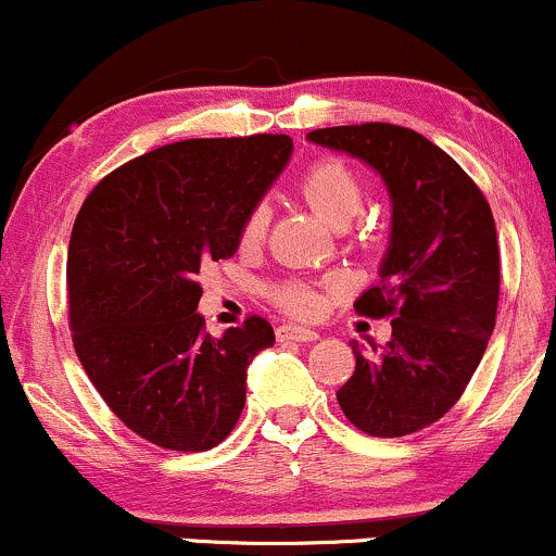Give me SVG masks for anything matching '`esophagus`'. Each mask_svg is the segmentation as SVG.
Here are the masks:
<instances>
[{
    "instance_id": "esophagus-1",
    "label": "esophagus",
    "mask_w": 556,
    "mask_h": 556,
    "mask_svg": "<svg viewBox=\"0 0 556 556\" xmlns=\"http://www.w3.org/2000/svg\"><path fill=\"white\" fill-rule=\"evenodd\" d=\"M318 331L316 329H308V327H298V324H285V327L277 329V340L279 342H316L318 340Z\"/></svg>"
}]
</instances>
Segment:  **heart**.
<instances>
[{
    "label": "heart",
    "instance_id": "heart-1",
    "mask_svg": "<svg viewBox=\"0 0 556 556\" xmlns=\"http://www.w3.org/2000/svg\"><path fill=\"white\" fill-rule=\"evenodd\" d=\"M300 195L329 227L342 229L361 214L363 203H366V182L342 159H321L300 177ZM266 225H269V208L258 203L242 225V242L245 245L258 242L264 238ZM274 300L290 314L314 316L321 305V290L303 282H287L274 290Z\"/></svg>",
    "mask_w": 556,
    "mask_h": 556
}]
</instances>
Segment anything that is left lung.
Here are the masks:
<instances>
[{
  "mask_svg": "<svg viewBox=\"0 0 556 556\" xmlns=\"http://www.w3.org/2000/svg\"><path fill=\"white\" fill-rule=\"evenodd\" d=\"M384 180L392 232L381 285L355 300L363 316H392L384 353L363 355L337 392L342 413L371 437H405L460 400L483 358L500 303V242L478 185L439 146L389 123L308 132Z\"/></svg>",
  "mask_w": 556,
  "mask_h": 556,
  "instance_id": "left-lung-1",
  "label": "left lung"
}]
</instances>
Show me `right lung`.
<instances>
[{
	"instance_id": "add662e5",
	"label": "right lung",
	"mask_w": 556,
	"mask_h": 556,
	"mask_svg": "<svg viewBox=\"0 0 556 556\" xmlns=\"http://www.w3.org/2000/svg\"><path fill=\"white\" fill-rule=\"evenodd\" d=\"M290 154V136L266 132L180 140L114 169L83 203L67 251L75 353L146 442L203 452L238 424L248 366L274 329L251 316L206 334L195 274L238 251Z\"/></svg>"
}]
</instances>
